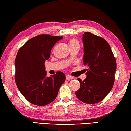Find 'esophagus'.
<instances>
[{
    "mask_svg": "<svg viewBox=\"0 0 131 131\" xmlns=\"http://www.w3.org/2000/svg\"><path fill=\"white\" fill-rule=\"evenodd\" d=\"M73 78L72 76H69V75H66V80H71V79H73Z\"/></svg>",
    "mask_w": 131,
    "mask_h": 131,
    "instance_id": "obj_1",
    "label": "esophagus"
}]
</instances>
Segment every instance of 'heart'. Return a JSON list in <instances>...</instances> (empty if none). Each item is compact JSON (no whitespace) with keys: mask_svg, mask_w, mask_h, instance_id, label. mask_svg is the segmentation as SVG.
<instances>
[{"mask_svg":"<svg viewBox=\"0 0 131 131\" xmlns=\"http://www.w3.org/2000/svg\"><path fill=\"white\" fill-rule=\"evenodd\" d=\"M69 44L70 48L73 47H76V46H78V47H79V41H77L76 39L72 38V39H70L69 41Z\"/></svg>","mask_w":131,"mask_h":131,"instance_id":"b5f03b06","label":"heart"}]
</instances>
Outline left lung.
Returning a JSON list of instances; mask_svg holds the SVG:
<instances>
[{
	"instance_id": "obj_1",
	"label": "left lung",
	"mask_w": 131,
	"mask_h": 131,
	"mask_svg": "<svg viewBox=\"0 0 131 131\" xmlns=\"http://www.w3.org/2000/svg\"><path fill=\"white\" fill-rule=\"evenodd\" d=\"M83 64L88 67L87 77L77 80L80 87L76 91L79 100L87 104L99 102L112 89L116 71V59L105 39L85 32L83 35Z\"/></svg>"
}]
</instances>
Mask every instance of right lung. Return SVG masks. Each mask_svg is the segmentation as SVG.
<instances>
[{
    "label": "right lung",
    "mask_w": 131,
    "mask_h": 131,
    "mask_svg": "<svg viewBox=\"0 0 131 131\" xmlns=\"http://www.w3.org/2000/svg\"><path fill=\"white\" fill-rule=\"evenodd\" d=\"M62 36L40 35L29 40L18 51L15 60V81L22 95L30 103L45 106L54 101L66 80L63 72L47 76L44 62Z\"/></svg>",
    "instance_id": "right-lung-1"
}]
</instances>
